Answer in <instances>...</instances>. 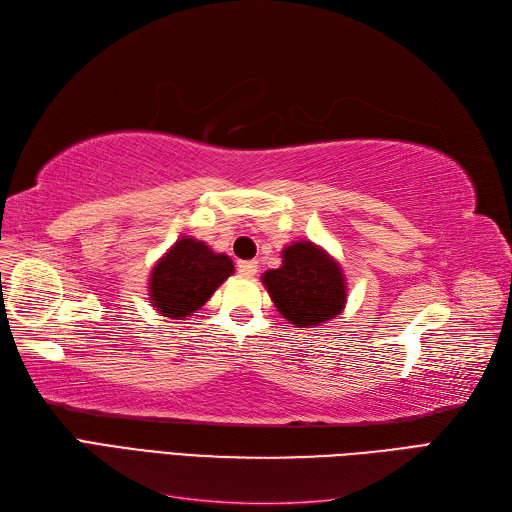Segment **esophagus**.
<instances>
[{"label": "esophagus", "instance_id": "obj_1", "mask_svg": "<svg viewBox=\"0 0 512 512\" xmlns=\"http://www.w3.org/2000/svg\"><path fill=\"white\" fill-rule=\"evenodd\" d=\"M237 271L245 277H252L258 273V262L256 260H239L237 262Z\"/></svg>", "mask_w": 512, "mask_h": 512}]
</instances>
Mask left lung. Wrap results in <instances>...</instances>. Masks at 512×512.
<instances>
[{
    "label": "left lung",
    "instance_id": "1",
    "mask_svg": "<svg viewBox=\"0 0 512 512\" xmlns=\"http://www.w3.org/2000/svg\"><path fill=\"white\" fill-rule=\"evenodd\" d=\"M271 301L294 327H320L342 314L346 305V280L322 247L299 241L284 247L282 267L262 273Z\"/></svg>",
    "mask_w": 512,
    "mask_h": 512
}]
</instances>
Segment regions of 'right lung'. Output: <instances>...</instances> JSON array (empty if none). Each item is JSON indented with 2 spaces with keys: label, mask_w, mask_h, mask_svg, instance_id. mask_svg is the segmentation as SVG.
Here are the masks:
<instances>
[{
  "label": "right lung",
  "mask_w": 512,
  "mask_h": 512,
  "mask_svg": "<svg viewBox=\"0 0 512 512\" xmlns=\"http://www.w3.org/2000/svg\"><path fill=\"white\" fill-rule=\"evenodd\" d=\"M235 273L226 254L203 241L181 237L151 269L149 301L166 318L183 320L203 307L222 282Z\"/></svg>",
  "instance_id": "add662e5"
}]
</instances>
